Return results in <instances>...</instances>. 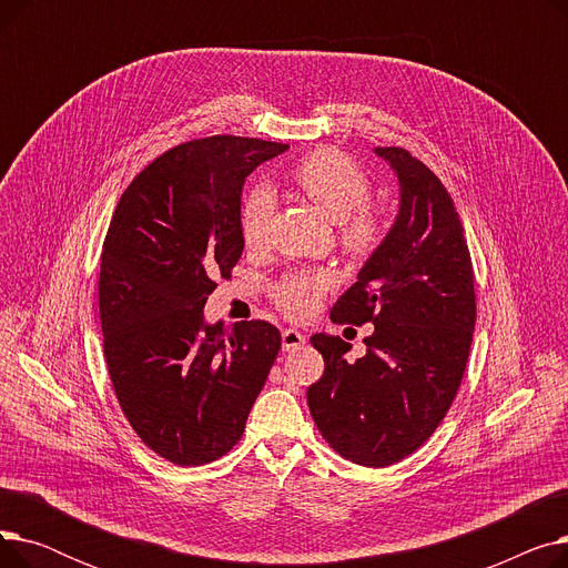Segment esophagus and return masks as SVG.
I'll return each mask as SVG.
<instances>
[{"label":"esophagus","instance_id":"34e87169","mask_svg":"<svg viewBox=\"0 0 568 568\" xmlns=\"http://www.w3.org/2000/svg\"><path fill=\"white\" fill-rule=\"evenodd\" d=\"M283 349L290 352V349H300L304 343H306V336L302 332L296 329H283Z\"/></svg>","mask_w":568,"mask_h":568}]
</instances>
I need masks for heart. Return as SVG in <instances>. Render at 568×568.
<instances>
[{
	"mask_svg": "<svg viewBox=\"0 0 568 568\" xmlns=\"http://www.w3.org/2000/svg\"><path fill=\"white\" fill-rule=\"evenodd\" d=\"M290 184L306 195L320 212L338 225V244L352 260L371 257L386 239V216L371 204V179L347 154L336 149H317L287 172ZM274 197L266 189H251L239 204L236 225L246 248L264 246ZM332 276L326 272H292L281 278L272 300L290 320H306L320 306L322 294L329 290Z\"/></svg>",
	"mask_w": 568,
	"mask_h": 568,
	"instance_id": "1",
	"label": "heart"
}]
</instances>
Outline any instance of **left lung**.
I'll list each match as a JSON object with an SVG mask.
<instances>
[{
  "label": "left lung",
  "mask_w": 568,
  "mask_h": 568,
  "mask_svg": "<svg viewBox=\"0 0 568 568\" xmlns=\"http://www.w3.org/2000/svg\"><path fill=\"white\" fill-rule=\"evenodd\" d=\"M400 182V212L382 246L332 308L336 324H375L366 354L315 334L324 373L311 416L336 454L364 467L400 463L435 433L465 375L476 320L474 268L456 204L403 146H377Z\"/></svg>",
  "instance_id": "1"
}]
</instances>
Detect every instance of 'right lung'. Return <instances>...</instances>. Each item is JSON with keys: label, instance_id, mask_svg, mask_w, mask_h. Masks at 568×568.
Instances as JSON below:
<instances>
[{"label": "right lung", "instance_id": "1", "mask_svg": "<svg viewBox=\"0 0 568 568\" xmlns=\"http://www.w3.org/2000/svg\"><path fill=\"white\" fill-rule=\"evenodd\" d=\"M285 149L242 135L182 142L112 214L99 276L110 382L135 435L179 467L214 463L242 439L281 349L274 324L209 326L202 308L244 251V179Z\"/></svg>", "mask_w": 568, "mask_h": 568}]
</instances>
